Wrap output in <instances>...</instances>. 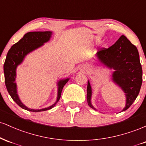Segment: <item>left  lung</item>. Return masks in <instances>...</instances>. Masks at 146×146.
I'll use <instances>...</instances> for the list:
<instances>
[{
  "instance_id": "left-lung-1",
  "label": "left lung",
  "mask_w": 146,
  "mask_h": 146,
  "mask_svg": "<svg viewBox=\"0 0 146 146\" xmlns=\"http://www.w3.org/2000/svg\"><path fill=\"white\" fill-rule=\"evenodd\" d=\"M97 59L105 67L113 69L112 81L123 90L125 96V106L122 111L131 106L139 93L142 84V68L139 54L136 46L125 36H121L113 46L98 51ZM92 88L88 80L87 102L91 108Z\"/></svg>"
}]
</instances>
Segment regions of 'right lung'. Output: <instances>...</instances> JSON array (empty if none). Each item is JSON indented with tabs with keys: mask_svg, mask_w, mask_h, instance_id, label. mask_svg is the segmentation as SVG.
<instances>
[{
	"mask_svg": "<svg viewBox=\"0 0 146 146\" xmlns=\"http://www.w3.org/2000/svg\"><path fill=\"white\" fill-rule=\"evenodd\" d=\"M53 33L51 31H33L28 32L18 42L11 46L8 51L5 61L4 63L5 82L8 93L13 99V100L23 109L31 112H41L51 109L56 106L61 97L62 90L64 85L68 82L70 78H65L60 80L57 83L58 85V95L57 100L53 104L47 108L41 109H31L28 108L20 100L18 95L17 84H16V68L18 65L24 61L25 57L29 53L41 47L44 43L50 40Z\"/></svg>",
	"mask_w": 146,
	"mask_h": 146,
	"instance_id": "right-lung-1",
	"label": "right lung"
}]
</instances>
